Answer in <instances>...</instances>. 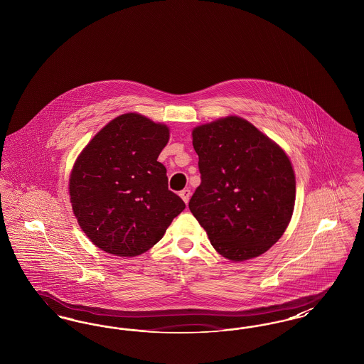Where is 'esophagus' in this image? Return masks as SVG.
Returning <instances> with one entry per match:
<instances>
[{"label": "esophagus", "mask_w": 364, "mask_h": 364, "mask_svg": "<svg viewBox=\"0 0 364 364\" xmlns=\"http://www.w3.org/2000/svg\"><path fill=\"white\" fill-rule=\"evenodd\" d=\"M180 196H181V199L184 200V203H188V202H190L191 191L188 190V188L181 191V192H180Z\"/></svg>", "instance_id": "1"}]
</instances>
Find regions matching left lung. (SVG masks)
Here are the masks:
<instances>
[{"instance_id": "1", "label": "left lung", "mask_w": 364, "mask_h": 364, "mask_svg": "<svg viewBox=\"0 0 364 364\" xmlns=\"http://www.w3.org/2000/svg\"><path fill=\"white\" fill-rule=\"evenodd\" d=\"M202 183L191 213L214 250L232 262L257 258L284 235L294 214L296 177L288 154L239 116L192 129Z\"/></svg>"}]
</instances>
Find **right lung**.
<instances>
[{"label":"right lung","mask_w":364,"mask_h":364,"mask_svg":"<svg viewBox=\"0 0 364 364\" xmlns=\"http://www.w3.org/2000/svg\"><path fill=\"white\" fill-rule=\"evenodd\" d=\"M169 136L166 124L129 112L107 122L76 158L68 184L72 211L105 252L149 251L186 208L156 161Z\"/></svg>","instance_id":"right-lung-1"}]
</instances>
